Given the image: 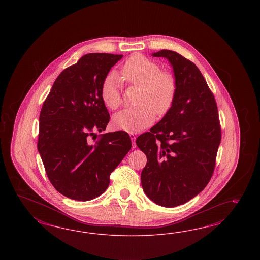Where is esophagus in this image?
<instances>
[{"instance_id":"esophagus-1","label":"esophagus","mask_w":260,"mask_h":260,"mask_svg":"<svg viewBox=\"0 0 260 260\" xmlns=\"http://www.w3.org/2000/svg\"><path fill=\"white\" fill-rule=\"evenodd\" d=\"M129 137H131V139H132V142H133V147H134V148H136V143H135V139H136V136H135V134H129Z\"/></svg>"}]
</instances>
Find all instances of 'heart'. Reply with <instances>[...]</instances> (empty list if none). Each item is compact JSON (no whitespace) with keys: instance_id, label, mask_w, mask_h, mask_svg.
<instances>
[{"instance_id":"heart-1","label":"heart","mask_w":260,"mask_h":260,"mask_svg":"<svg viewBox=\"0 0 260 260\" xmlns=\"http://www.w3.org/2000/svg\"><path fill=\"white\" fill-rule=\"evenodd\" d=\"M122 77L127 84L141 87L137 104L134 109L116 113L112 124L127 133H138L150 126L155 120V111L162 115L172 108L176 95V79L172 72L161 71L159 63L140 54L126 60L121 69ZM122 82L114 71H110L103 80L100 95L104 104L110 109H118Z\"/></svg>"}]
</instances>
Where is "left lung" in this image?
<instances>
[{
    "label": "left lung",
    "instance_id": "1",
    "mask_svg": "<svg viewBox=\"0 0 260 260\" xmlns=\"http://www.w3.org/2000/svg\"><path fill=\"white\" fill-rule=\"evenodd\" d=\"M153 57L169 60L176 79L172 108L136 145L146 154L141 173L147 197L162 207L185 204L213 176L221 127L217 106L197 66L179 53L162 49Z\"/></svg>",
    "mask_w": 260,
    "mask_h": 260
}]
</instances>
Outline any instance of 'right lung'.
I'll use <instances>...</instances> for the list:
<instances>
[{
    "mask_svg": "<svg viewBox=\"0 0 260 260\" xmlns=\"http://www.w3.org/2000/svg\"><path fill=\"white\" fill-rule=\"evenodd\" d=\"M123 55L88 53L63 70L40 112L38 151L56 190L78 201L101 196L110 175L132 148L126 132L100 134L110 114L103 80Z\"/></svg>",
    "mask_w": 260,
    "mask_h": 260,
    "instance_id": "obj_1",
    "label": "right lung"
}]
</instances>
